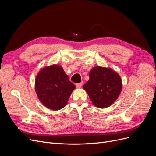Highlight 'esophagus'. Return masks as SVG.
Listing matches in <instances>:
<instances>
[{
	"label": "esophagus",
	"mask_w": 156,
	"mask_h": 156,
	"mask_svg": "<svg viewBox=\"0 0 156 156\" xmlns=\"http://www.w3.org/2000/svg\"><path fill=\"white\" fill-rule=\"evenodd\" d=\"M82 85H83V82L82 83H77V84H75V86H76V87L78 88H81L82 87Z\"/></svg>",
	"instance_id": "1"
}]
</instances>
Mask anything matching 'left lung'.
I'll use <instances>...</instances> for the list:
<instances>
[{
	"mask_svg": "<svg viewBox=\"0 0 156 156\" xmlns=\"http://www.w3.org/2000/svg\"><path fill=\"white\" fill-rule=\"evenodd\" d=\"M83 85L93 104L99 108L109 107L119 98L122 84L120 75L111 68L96 66L89 73Z\"/></svg>",
	"mask_w": 156,
	"mask_h": 156,
	"instance_id": "8db88e82",
	"label": "left lung"
}]
</instances>
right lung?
Masks as SVG:
<instances>
[{
    "mask_svg": "<svg viewBox=\"0 0 156 156\" xmlns=\"http://www.w3.org/2000/svg\"><path fill=\"white\" fill-rule=\"evenodd\" d=\"M75 88V86L59 65L45 67L36 75L37 96L42 104L51 110L58 111L64 107Z\"/></svg>",
    "mask_w": 156,
    "mask_h": 156,
    "instance_id": "add662e5",
    "label": "right lung"
}]
</instances>
